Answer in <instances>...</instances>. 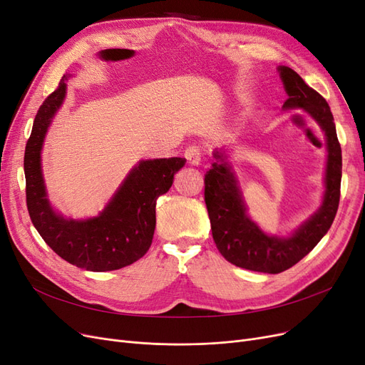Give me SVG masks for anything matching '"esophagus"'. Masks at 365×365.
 Instances as JSON below:
<instances>
[{
    "label": "esophagus",
    "mask_w": 365,
    "mask_h": 365,
    "mask_svg": "<svg viewBox=\"0 0 365 365\" xmlns=\"http://www.w3.org/2000/svg\"><path fill=\"white\" fill-rule=\"evenodd\" d=\"M185 158H186L187 162H190L191 165H200V162H201V150H200L197 145L187 147L186 150H185Z\"/></svg>",
    "instance_id": "1"
}]
</instances>
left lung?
<instances>
[{
	"label": "left lung",
	"mask_w": 365,
	"mask_h": 365,
	"mask_svg": "<svg viewBox=\"0 0 365 365\" xmlns=\"http://www.w3.org/2000/svg\"><path fill=\"white\" fill-rule=\"evenodd\" d=\"M278 72L289 96L282 108L304 110L325 132L327 190L320 209L292 236H269L247 215L237 179L224 152H213L215 162L205 175V201L218 251L227 262L264 274L286 271L319 244L336 215L341 186V147L328 102L290 67L279 66Z\"/></svg>",
	"instance_id": "obj_1"
}]
</instances>
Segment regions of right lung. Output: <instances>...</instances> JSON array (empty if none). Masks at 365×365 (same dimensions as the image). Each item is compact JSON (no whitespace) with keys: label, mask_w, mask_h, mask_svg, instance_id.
Segmentation results:
<instances>
[{"label":"right lung","mask_w":365,"mask_h":365,"mask_svg":"<svg viewBox=\"0 0 365 365\" xmlns=\"http://www.w3.org/2000/svg\"><path fill=\"white\" fill-rule=\"evenodd\" d=\"M66 79L67 75L40 105L25 145L26 207L38 235L63 260L91 272L115 271L140 260L150 248L156 227V200L168 192L174 174L186 159L140 160L98 217L81 221L63 218L46 197L40 152L52 117L64 101Z\"/></svg>","instance_id":"1"}]
</instances>
